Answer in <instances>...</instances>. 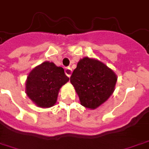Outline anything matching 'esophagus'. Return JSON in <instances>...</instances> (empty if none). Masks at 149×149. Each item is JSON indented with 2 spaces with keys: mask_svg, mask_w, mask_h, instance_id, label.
<instances>
[{
  "mask_svg": "<svg viewBox=\"0 0 149 149\" xmlns=\"http://www.w3.org/2000/svg\"><path fill=\"white\" fill-rule=\"evenodd\" d=\"M65 74H66L68 77H70L71 74H72V69H71L70 68H67L66 69H65Z\"/></svg>",
  "mask_w": 149,
  "mask_h": 149,
  "instance_id": "1",
  "label": "esophagus"
}]
</instances>
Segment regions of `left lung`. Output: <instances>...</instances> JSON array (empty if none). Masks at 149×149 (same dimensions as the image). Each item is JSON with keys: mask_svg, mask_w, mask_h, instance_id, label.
<instances>
[{"mask_svg": "<svg viewBox=\"0 0 149 149\" xmlns=\"http://www.w3.org/2000/svg\"><path fill=\"white\" fill-rule=\"evenodd\" d=\"M117 81L111 68L98 59L85 57L77 63L70 77L81 104L95 109L113 95Z\"/></svg>", "mask_w": 149, "mask_h": 149, "instance_id": "8db88e82", "label": "left lung"}]
</instances>
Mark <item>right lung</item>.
<instances>
[{
  "instance_id": "add662e5",
  "label": "right lung",
  "mask_w": 149,
  "mask_h": 149,
  "mask_svg": "<svg viewBox=\"0 0 149 149\" xmlns=\"http://www.w3.org/2000/svg\"><path fill=\"white\" fill-rule=\"evenodd\" d=\"M68 81L63 68L45 61L29 72L25 91L37 107L50 108L56 104L60 88Z\"/></svg>"
}]
</instances>
